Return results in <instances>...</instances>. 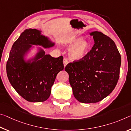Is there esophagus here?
Wrapping results in <instances>:
<instances>
[{"label": "esophagus", "mask_w": 131, "mask_h": 131, "mask_svg": "<svg viewBox=\"0 0 131 131\" xmlns=\"http://www.w3.org/2000/svg\"><path fill=\"white\" fill-rule=\"evenodd\" d=\"M68 59H66V58H64L63 59V65H64V66H65L68 65Z\"/></svg>", "instance_id": "34e87169"}]
</instances>
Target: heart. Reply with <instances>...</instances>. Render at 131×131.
Wrapping results in <instances>:
<instances>
[{
    "label": "heart",
    "mask_w": 131,
    "mask_h": 131,
    "mask_svg": "<svg viewBox=\"0 0 131 131\" xmlns=\"http://www.w3.org/2000/svg\"><path fill=\"white\" fill-rule=\"evenodd\" d=\"M66 46L71 48L69 52L70 58L73 60H80L84 58L90 51L92 44L88 39L77 37L70 40Z\"/></svg>",
    "instance_id": "heart-1"
}]
</instances>
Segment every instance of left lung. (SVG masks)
<instances>
[{"instance_id":"obj_1","label":"left lung","mask_w":131,"mask_h":131,"mask_svg":"<svg viewBox=\"0 0 131 131\" xmlns=\"http://www.w3.org/2000/svg\"><path fill=\"white\" fill-rule=\"evenodd\" d=\"M90 35L94 41L92 49L83 59L65 68L74 97L83 103H97L113 92L121 64V55L110 37L99 31Z\"/></svg>"}]
</instances>
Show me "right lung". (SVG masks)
I'll list each match as a JSON object with an SVG mask.
<instances>
[{
    "label": "right lung",
    "instance_id": "right-lung-1",
    "mask_svg": "<svg viewBox=\"0 0 131 131\" xmlns=\"http://www.w3.org/2000/svg\"><path fill=\"white\" fill-rule=\"evenodd\" d=\"M32 45L48 48L55 43L41 34V31L27 29L12 46L6 72L10 84L23 98L30 102H43L50 96L57 74L64 69L63 58L45 54L39 47L35 57L26 61L25 56Z\"/></svg>",
    "mask_w": 131,
    "mask_h": 131
}]
</instances>
